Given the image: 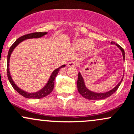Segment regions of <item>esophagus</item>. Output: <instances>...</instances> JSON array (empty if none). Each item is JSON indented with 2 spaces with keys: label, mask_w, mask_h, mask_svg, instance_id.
I'll return each instance as SVG.
<instances>
[{
  "label": "esophagus",
  "mask_w": 134,
  "mask_h": 134,
  "mask_svg": "<svg viewBox=\"0 0 134 134\" xmlns=\"http://www.w3.org/2000/svg\"><path fill=\"white\" fill-rule=\"evenodd\" d=\"M76 65H77L76 62H73V61L69 62L68 63V64H67V66H68V67H76Z\"/></svg>",
  "instance_id": "obj_1"
}]
</instances>
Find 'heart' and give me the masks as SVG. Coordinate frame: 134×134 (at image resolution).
Returning a JSON list of instances; mask_svg holds the SVG:
<instances>
[{
  "mask_svg": "<svg viewBox=\"0 0 134 134\" xmlns=\"http://www.w3.org/2000/svg\"><path fill=\"white\" fill-rule=\"evenodd\" d=\"M74 46L78 49L91 48L92 47L91 42L85 40V39H80V40H76L74 42Z\"/></svg>",
  "mask_w": 134,
  "mask_h": 134,
  "instance_id": "b5f03b06",
  "label": "heart"
}]
</instances>
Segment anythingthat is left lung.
Here are the masks:
<instances>
[{
    "instance_id": "8db88e82",
    "label": "left lung",
    "mask_w": 134,
    "mask_h": 134,
    "mask_svg": "<svg viewBox=\"0 0 134 134\" xmlns=\"http://www.w3.org/2000/svg\"><path fill=\"white\" fill-rule=\"evenodd\" d=\"M111 43H112V44H115V43L114 42H111ZM115 45H116V46L120 49V50L121 51L122 54H123V60H125V51H124V49L122 48L119 45L117 44V43H115ZM123 80V78L121 79L120 82L115 86L114 88H112V90H110V91H108V92H104V93H97V92H92V91L88 90V88L86 87L85 83H84L83 78L82 76H81V74H80V72H79L78 81H77V87H78L79 93H80V94H81L83 98H85L87 99H91V100H99V99H103L107 98H108V97L110 96L112 94H113L114 93L118 90V88H119V85H120L121 83Z\"/></svg>"
}]
</instances>
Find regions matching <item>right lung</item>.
I'll return each instance as SVG.
<instances>
[{"label":"right lung","instance_id":"right-lung-1","mask_svg":"<svg viewBox=\"0 0 134 134\" xmlns=\"http://www.w3.org/2000/svg\"><path fill=\"white\" fill-rule=\"evenodd\" d=\"M47 33L46 32H36V33H33L30 34H27V35H25L24 36H21V37L19 38L17 40H16L13 43L12 46H11L10 48H9V52H8V63H7V74H8V78L9 80V81L10 82L11 85H12V87H13L14 89L16 91H17L20 95H22V96L25 97L27 98H33V99H40V98H42L43 97L47 96V95H49L51 92L53 91V88H54V80H55L56 76H57L58 73L59 71L61 68L62 67H65V65H63L61 67H60L59 68L56 69L53 72V73L51 75L50 78H49L48 82L46 84L43 88H42L41 90H40L39 91L33 93H29L27 92L26 91H22V89L19 88L16 85H15V83L13 81L12 78L10 75V73H9V58H10V56L11 54V53L13 52V49L20 43L21 42H22L23 40H26V39H29V38H40L42 36H44L45 35H46Z\"/></svg>","mask_w":134,"mask_h":134}]
</instances>
